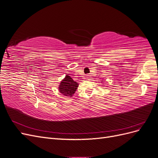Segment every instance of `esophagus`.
Masks as SVG:
<instances>
[{
	"label": "esophagus",
	"mask_w": 158,
	"mask_h": 158,
	"mask_svg": "<svg viewBox=\"0 0 158 158\" xmlns=\"http://www.w3.org/2000/svg\"><path fill=\"white\" fill-rule=\"evenodd\" d=\"M90 78V77H89V76H86V79H89Z\"/></svg>",
	"instance_id": "esophagus-1"
}]
</instances>
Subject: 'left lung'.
Listing matches in <instances>:
<instances>
[{
	"label": "left lung",
	"mask_w": 158,
	"mask_h": 158,
	"mask_svg": "<svg viewBox=\"0 0 158 158\" xmlns=\"http://www.w3.org/2000/svg\"><path fill=\"white\" fill-rule=\"evenodd\" d=\"M103 82V80H102V82Z\"/></svg>",
	"instance_id": "left-lung-1"
}]
</instances>
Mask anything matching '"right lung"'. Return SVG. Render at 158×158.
<instances>
[{
  "label": "right lung",
  "instance_id": "right-lung-1",
  "mask_svg": "<svg viewBox=\"0 0 158 158\" xmlns=\"http://www.w3.org/2000/svg\"><path fill=\"white\" fill-rule=\"evenodd\" d=\"M79 84L75 82L70 76L66 75L59 85V92L66 97H72L76 92Z\"/></svg>",
  "mask_w": 158,
  "mask_h": 158
}]
</instances>
